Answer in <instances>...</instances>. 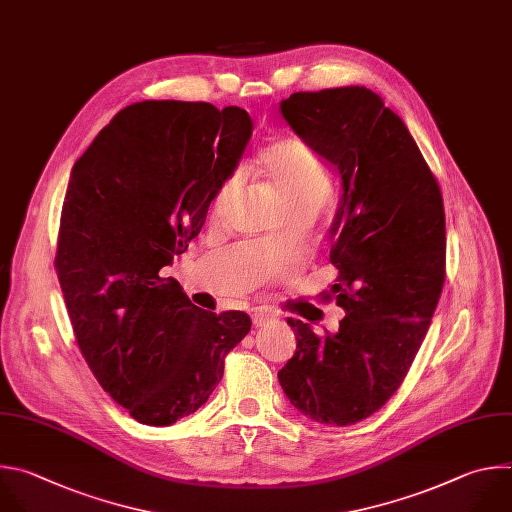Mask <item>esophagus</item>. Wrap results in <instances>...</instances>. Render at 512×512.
Listing matches in <instances>:
<instances>
[{
    "mask_svg": "<svg viewBox=\"0 0 512 512\" xmlns=\"http://www.w3.org/2000/svg\"><path fill=\"white\" fill-rule=\"evenodd\" d=\"M272 321H274V315H272L270 311H266V309H258V311H254V315H252L254 327H264V325H268V323H272Z\"/></svg>",
    "mask_w": 512,
    "mask_h": 512,
    "instance_id": "obj_1",
    "label": "esophagus"
}]
</instances>
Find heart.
I'll use <instances>...</instances> for the list:
<instances>
[{
    "label": "heart",
    "instance_id": "obj_1",
    "mask_svg": "<svg viewBox=\"0 0 512 512\" xmlns=\"http://www.w3.org/2000/svg\"><path fill=\"white\" fill-rule=\"evenodd\" d=\"M260 173L282 199L288 214H317L333 183L321 159L296 139H276L260 153ZM240 187V175L226 177L212 195L210 216L222 218Z\"/></svg>",
    "mask_w": 512,
    "mask_h": 512
}]
</instances>
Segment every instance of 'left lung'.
<instances>
[{
	"mask_svg": "<svg viewBox=\"0 0 512 512\" xmlns=\"http://www.w3.org/2000/svg\"><path fill=\"white\" fill-rule=\"evenodd\" d=\"M280 113L341 175L331 224L337 333L286 319L296 337L278 371L296 410L351 426L397 391L428 333L446 274V216L436 177L403 121L365 86L294 92Z\"/></svg>",
	"mask_w": 512,
	"mask_h": 512,
	"instance_id": "left-lung-1",
	"label": "left lung"
}]
</instances>
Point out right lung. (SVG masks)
Returning a JSON list of instances; mask_svg holds the SVG:
<instances>
[{
  "label": "right lung",
  "mask_w": 512,
  "mask_h": 512,
  "mask_svg": "<svg viewBox=\"0 0 512 512\" xmlns=\"http://www.w3.org/2000/svg\"><path fill=\"white\" fill-rule=\"evenodd\" d=\"M240 107L143 100L74 163L56 270L76 343L100 387L145 426H171L208 401L246 313L197 309L161 268L206 222L218 185L252 137Z\"/></svg>",
  "instance_id": "obj_1"
}]
</instances>
